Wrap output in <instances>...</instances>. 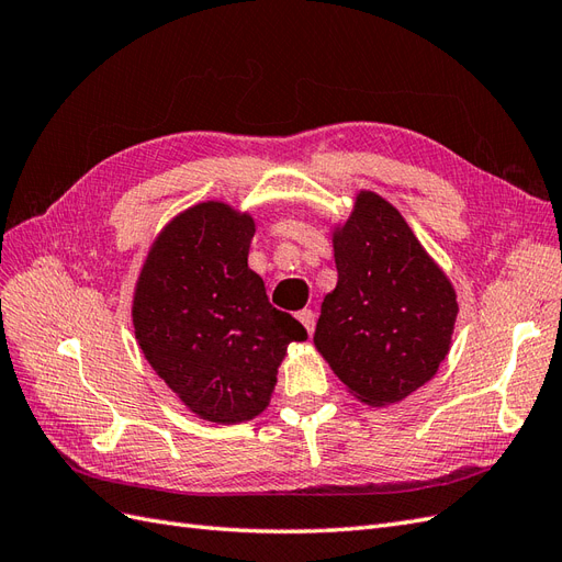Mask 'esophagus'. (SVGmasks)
Masks as SVG:
<instances>
[{"instance_id": "34e87169", "label": "esophagus", "mask_w": 562, "mask_h": 562, "mask_svg": "<svg viewBox=\"0 0 562 562\" xmlns=\"http://www.w3.org/2000/svg\"><path fill=\"white\" fill-rule=\"evenodd\" d=\"M297 318L302 321V326L307 328V333H310V335H314V328H316V314H314L312 310H302V312L297 314Z\"/></svg>"}]
</instances>
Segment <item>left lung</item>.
<instances>
[{"label": "left lung", "mask_w": 562, "mask_h": 562, "mask_svg": "<svg viewBox=\"0 0 562 562\" xmlns=\"http://www.w3.org/2000/svg\"><path fill=\"white\" fill-rule=\"evenodd\" d=\"M337 285L321 304L314 345L335 375L370 405H389L429 382L457 318L450 281L401 213L361 192L335 234Z\"/></svg>", "instance_id": "8db88e82"}]
</instances>
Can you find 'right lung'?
Masks as SVG:
<instances>
[{
	"mask_svg": "<svg viewBox=\"0 0 562 562\" xmlns=\"http://www.w3.org/2000/svg\"><path fill=\"white\" fill-rule=\"evenodd\" d=\"M252 232V220L225 203L184 211L149 250L133 297L149 366L192 413L217 424L260 415L288 345L307 339L248 269Z\"/></svg>",
	"mask_w": 562,
	"mask_h": 562,
	"instance_id": "1",
	"label": "right lung"
}]
</instances>
